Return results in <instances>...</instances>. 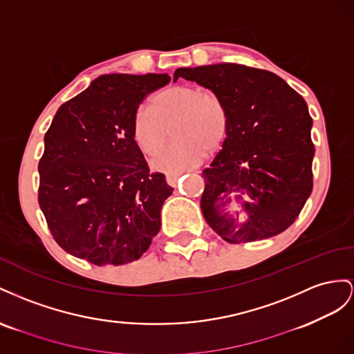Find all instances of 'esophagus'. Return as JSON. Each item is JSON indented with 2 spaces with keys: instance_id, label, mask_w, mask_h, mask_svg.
I'll use <instances>...</instances> for the list:
<instances>
[{
  "instance_id": "34e87169",
  "label": "esophagus",
  "mask_w": 354,
  "mask_h": 354,
  "mask_svg": "<svg viewBox=\"0 0 354 354\" xmlns=\"http://www.w3.org/2000/svg\"><path fill=\"white\" fill-rule=\"evenodd\" d=\"M179 178H180V174H169V175H166V180H167V184L170 187H176L178 183H179Z\"/></svg>"
}]
</instances>
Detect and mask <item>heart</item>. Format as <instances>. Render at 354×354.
I'll return each mask as SVG.
<instances>
[{
	"label": "heart",
	"mask_w": 354,
	"mask_h": 354,
	"mask_svg": "<svg viewBox=\"0 0 354 354\" xmlns=\"http://www.w3.org/2000/svg\"><path fill=\"white\" fill-rule=\"evenodd\" d=\"M175 139L153 160L167 174L196 167L207 151H215L227 130V113L218 96L189 84L169 86L156 95L153 109L142 106L133 121L136 144L153 156L166 142L169 129Z\"/></svg>",
	"instance_id": "heart-1"
}]
</instances>
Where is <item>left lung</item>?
<instances>
[{
	"instance_id": "8db88e82",
	"label": "left lung",
	"mask_w": 354,
	"mask_h": 354,
	"mask_svg": "<svg viewBox=\"0 0 354 354\" xmlns=\"http://www.w3.org/2000/svg\"><path fill=\"white\" fill-rule=\"evenodd\" d=\"M179 77L209 88L227 113V138L203 170L206 222L230 243L280 234L313 189V120L304 97L270 71L237 64L178 68Z\"/></svg>"
}]
</instances>
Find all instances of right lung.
<instances>
[{"instance_id":"1","label":"right lung","mask_w":354,"mask_h":354,"mask_svg":"<svg viewBox=\"0 0 354 354\" xmlns=\"http://www.w3.org/2000/svg\"><path fill=\"white\" fill-rule=\"evenodd\" d=\"M167 74H109L57 109L44 136L38 201L57 245L95 266H123L148 250L171 194L149 174L133 121Z\"/></svg>"}]
</instances>
